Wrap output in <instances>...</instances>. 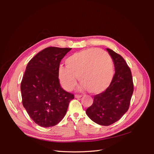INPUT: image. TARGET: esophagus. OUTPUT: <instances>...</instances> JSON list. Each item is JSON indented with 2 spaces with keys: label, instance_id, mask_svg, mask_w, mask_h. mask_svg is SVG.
Listing matches in <instances>:
<instances>
[{
  "label": "esophagus",
  "instance_id": "34e87169",
  "mask_svg": "<svg viewBox=\"0 0 154 154\" xmlns=\"http://www.w3.org/2000/svg\"><path fill=\"white\" fill-rule=\"evenodd\" d=\"M82 96V95H79V94H76L75 96H74V97H76V98H80V97H81Z\"/></svg>",
  "mask_w": 154,
  "mask_h": 154
}]
</instances>
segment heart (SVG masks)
<instances>
[{"mask_svg":"<svg viewBox=\"0 0 154 154\" xmlns=\"http://www.w3.org/2000/svg\"><path fill=\"white\" fill-rule=\"evenodd\" d=\"M66 67L60 66L58 78L65 90L71 91L78 80L81 89L99 94L108 88L112 80V60L106 52L97 49H88L75 53L66 60Z\"/></svg>","mask_w":154,"mask_h":154,"instance_id":"b5f03b06","label":"heart"}]
</instances>
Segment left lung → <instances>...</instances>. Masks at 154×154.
<instances>
[{
  "label": "left lung",
  "instance_id": "obj_1",
  "mask_svg": "<svg viewBox=\"0 0 154 154\" xmlns=\"http://www.w3.org/2000/svg\"><path fill=\"white\" fill-rule=\"evenodd\" d=\"M113 60L115 74L105 91L94 96L92 105L86 114L96 123L109 126L118 122L128 110L134 91L131 71L124 58L106 49Z\"/></svg>",
  "mask_w": 154,
  "mask_h": 154
}]
</instances>
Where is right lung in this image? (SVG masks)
I'll return each mask as SVG.
<instances>
[{
    "label": "right lung",
    "instance_id": "obj_1",
    "mask_svg": "<svg viewBox=\"0 0 154 154\" xmlns=\"http://www.w3.org/2000/svg\"><path fill=\"white\" fill-rule=\"evenodd\" d=\"M71 48H47L26 67L20 85L22 105L29 117L42 127L57 125L66 115L74 95L60 86L58 70Z\"/></svg>",
    "mask_w": 154,
    "mask_h": 154
}]
</instances>
